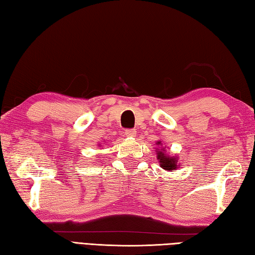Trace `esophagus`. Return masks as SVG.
Segmentation results:
<instances>
[{"label": "esophagus", "mask_w": 255, "mask_h": 255, "mask_svg": "<svg viewBox=\"0 0 255 255\" xmlns=\"http://www.w3.org/2000/svg\"><path fill=\"white\" fill-rule=\"evenodd\" d=\"M136 134H137L136 129H127V130L125 131V136L128 137V138L136 137Z\"/></svg>", "instance_id": "obj_1"}]
</instances>
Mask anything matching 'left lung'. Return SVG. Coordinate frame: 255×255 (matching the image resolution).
<instances>
[{
    "instance_id": "8db88e82",
    "label": "left lung",
    "mask_w": 255,
    "mask_h": 255,
    "mask_svg": "<svg viewBox=\"0 0 255 255\" xmlns=\"http://www.w3.org/2000/svg\"><path fill=\"white\" fill-rule=\"evenodd\" d=\"M156 144H162L161 141H159ZM156 159L159 160L160 166L162 169H164L166 171H173L176 170L177 167V156H170L164 153L165 148H161V149H156Z\"/></svg>"
}]
</instances>
